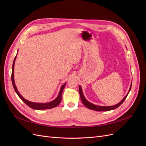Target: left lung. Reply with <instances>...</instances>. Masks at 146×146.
I'll list each match as a JSON object with an SVG mask.
<instances>
[{
    "label": "left lung",
    "instance_id": "1",
    "mask_svg": "<svg viewBox=\"0 0 146 146\" xmlns=\"http://www.w3.org/2000/svg\"><path fill=\"white\" fill-rule=\"evenodd\" d=\"M131 84L132 82L131 83V85L130 87L129 88V92H128V93L127 94V95L124 97V98H123V99L120 102H119L118 104H117L116 105H114L113 106H99V105H94L93 104H92L91 102H90L89 101H88L86 98H85V96H84V94L83 93V91H82V87L80 86H79V93H80V99L81 100L82 102V103L84 104V105L86 107H87L88 108H89L90 110H94V111H110V110H114L117 108V107H119V106H120L122 103L126 99V98L127 97L128 94H129V92L131 90Z\"/></svg>",
    "mask_w": 146,
    "mask_h": 146
}]
</instances>
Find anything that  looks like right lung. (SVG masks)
<instances>
[{
  "instance_id": "right-lung-1",
  "label": "right lung",
  "mask_w": 146,
  "mask_h": 146,
  "mask_svg": "<svg viewBox=\"0 0 146 146\" xmlns=\"http://www.w3.org/2000/svg\"><path fill=\"white\" fill-rule=\"evenodd\" d=\"M17 55L15 56V58L14 59V61H13V66H12V73H11V81H12V84L13 88L15 90V92H16V94H17L19 97V98L23 100L24 102L29 107H30L31 108H33L35 110H46V109H50V108H53L56 106H58L60 103L61 102V95H62V92L64 90V88L66 85V83H64L63 85L61 86L60 90L59 92V94L58 95V96L56 98L51 102H49L47 103H36V102H30L27 100V99H25V98H24L23 96H22L20 93L19 92L18 90H17L16 86L15 85V79H14V67H15V60L16 58Z\"/></svg>"
}]
</instances>
